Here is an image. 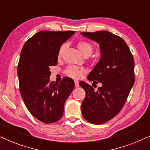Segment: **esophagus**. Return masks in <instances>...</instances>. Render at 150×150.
Here are the masks:
<instances>
[{
	"instance_id": "esophagus-1",
	"label": "esophagus",
	"mask_w": 150,
	"mask_h": 150,
	"mask_svg": "<svg viewBox=\"0 0 150 150\" xmlns=\"http://www.w3.org/2000/svg\"><path fill=\"white\" fill-rule=\"evenodd\" d=\"M74 83H75V87H79V81H74Z\"/></svg>"
}]
</instances>
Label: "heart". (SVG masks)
<instances>
[{
    "label": "heart",
    "instance_id": "1",
    "mask_svg": "<svg viewBox=\"0 0 150 150\" xmlns=\"http://www.w3.org/2000/svg\"><path fill=\"white\" fill-rule=\"evenodd\" d=\"M65 47H66V46L65 44H63L59 48L58 53L59 58H61L62 57L63 53L65 49ZM77 48L80 52H81V54L85 57H89V55H91V53L93 52V46H92L91 44H89V43L87 42H83V41L78 43ZM83 72L84 70L83 69L79 68V67L75 66H69L65 70V74H66L67 76L74 79H79L80 78H81L83 76Z\"/></svg>",
    "mask_w": 150,
    "mask_h": 150
}]
</instances>
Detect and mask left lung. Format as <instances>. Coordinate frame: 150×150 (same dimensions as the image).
<instances>
[{
  "instance_id": "obj_1",
  "label": "left lung",
  "mask_w": 150,
  "mask_h": 150,
  "mask_svg": "<svg viewBox=\"0 0 150 150\" xmlns=\"http://www.w3.org/2000/svg\"><path fill=\"white\" fill-rule=\"evenodd\" d=\"M81 35L100 47V58L87 79L99 82L102 87L94 91L85 82L79 83L86 93L82 115L89 122L99 125L113 118L124 106L134 83V61L125 41L112 33L100 30Z\"/></svg>"
}]
</instances>
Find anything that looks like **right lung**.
I'll list each match as a JSON object with an SVG mask.
<instances>
[{"instance_id": "obj_1", "label": "right lung", "mask_w": 150, "mask_h": 150, "mask_svg": "<svg viewBox=\"0 0 150 150\" xmlns=\"http://www.w3.org/2000/svg\"><path fill=\"white\" fill-rule=\"evenodd\" d=\"M75 31H40L22 48L18 65L20 91L26 108L40 122H56L62 117L64 104L74 88L70 78L59 83L50 81V67L56 65L59 48Z\"/></svg>"}]
</instances>
